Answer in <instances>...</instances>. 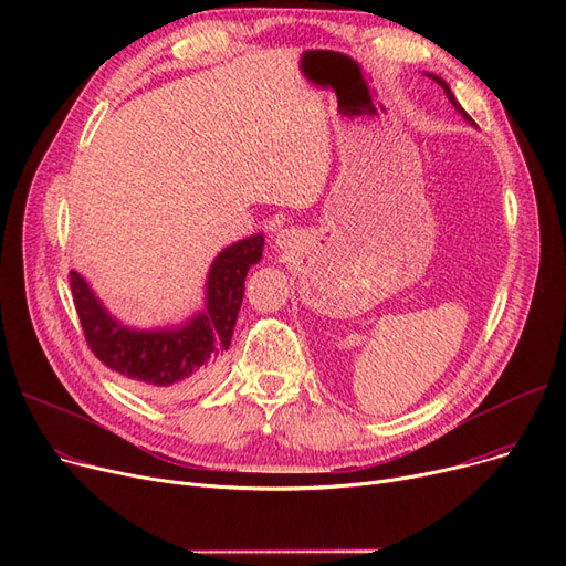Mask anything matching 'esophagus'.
<instances>
[{"label":"esophagus","mask_w":566,"mask_h":566,"mask_svg":"<svg viewBox=\"0 0 566 566\" xmlns=\"http://www.w3.org/2000/svg\"><path fill=\"white\" fill-rule=\"evenodd\" d=\"M275 245L280 250H291L295 245V229H282L275 238Z\"/></svg>","instance_id":"1"}]
</instances>
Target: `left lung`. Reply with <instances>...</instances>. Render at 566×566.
Instances as JSON below:
<instances>
[{
    "instance_id": "obj_1",
    "label": "left lung",
    "mask_w": 566,
    "mask_h": 566,
    "mask_svg": "<svg viewBox=\"0 0 566 566\" xmlns=\"http://www.w3.org/2000/svg\"><path fill=\"white\" fill-rule=\"evenodd\" d=\"M427 77H431V80H433V82H436V84H440V86H442V92H444V96H448V98H450V103H452V105H454V109H457V112H459V114H461V116H463V118H465V122H468V124H470V126H474V122H472V118H470V116H468V112H465V109H463V107H461V105H459V101H457V98H454V94H452V88H450V84H448V82H444V80H442V77H438V75H433V73H427Z\"/></svg>"
}]
</instances>
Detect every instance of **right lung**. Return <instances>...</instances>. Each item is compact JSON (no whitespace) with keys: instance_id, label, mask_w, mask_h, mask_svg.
I'll return each mask as SVG.
<instances>
[{"instance_id":"add662e5","label":"right lung","mask_w":566,"mask_h":566,"mask_svg":"<svg viewBox=\"0 0 566 566\" xmlns=\"http://www.w3.org/2000/svg\"><path fill=\"white\" fill-rule=\"evenodd\" d=\"M263 254V233L227 245L211 263L203 307L178 325L130 328L109 314L84 275L71 271V291L88 348L112 371L158 399H178L213 380L241 312L248 271Z\"/></svg>"}]
</instances>
